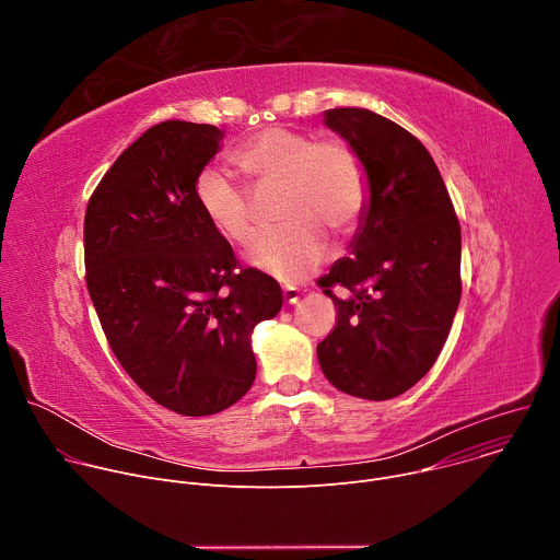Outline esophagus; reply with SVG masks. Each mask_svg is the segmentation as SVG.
I'll return each instance as SVG.
<instances>
[{
  "mask_svg": "<svg viewBox=\"0 0 560 560\" xmlns=\"http://www.w3.org/2000/svg\"><path fill=\"white\" fill-rule=\"evenodd\" d=\"M299 296H301L299 288H292V285H285V288H283V301H285L288 305L296 303V301H299Z\"/></svg>",
  "mask_w": 560,
  "mask_h": 560,
  "instance_id": "1",
  "label": "esophagus"
}]
</instances>
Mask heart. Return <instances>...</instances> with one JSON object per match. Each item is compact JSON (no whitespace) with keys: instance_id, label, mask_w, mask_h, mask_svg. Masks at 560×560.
Returning a JSON list of instances; mask_svg holds the SVG:
<instances>
[{"instance_id":"b5f03b06","label":"heart","mask_w":560,"mask_h":560,"mask_svg":"<svg viewBox=\"0 0 560 560\" xmlns=\"http://www.w3.org/2000/svg\"><path fill=\"white\" fill-rule=\"evenodd\" d=\"M232 162L257 197L279 190L277 219L283 225L259 234L246 259L281 281L310 277L330 253L326 234H352L365 212V168L357 150L341 139L272 126L238 145ZM195 201L230 244L244 246L255 234L253 197L225 171L203 168L195 179Z\"/></svg>"}]
</instances>
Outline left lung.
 <instances>
[{"instance_id":"left-lung-1","label":"left lung","mask_w":560,"mask_h":560,"mask_svg":"<svg viewBox=\"0 0 560 560\" xmlns=\"http://www.w3.org/2000/svg\"><path fill=\"white\" fill-rule=\"evenodd\" d=\"M326 126L361 156L370 199L350 257L318 279L337 326L316 357L337 389L385 401L445 346L460 301V225L434 159L406 128L365 108L326 110Z\"/></svg>"}]
</instances>
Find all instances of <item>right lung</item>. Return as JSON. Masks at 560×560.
I'll return each mask as SVG.
<instances>
[{
	"instance_id": "obj_1",
	"label": "right lung",
	"mask_w": 560,
	"mask_h": 560,
	"mask_svg": "<svg viewBox=\"0 0 560 560\" xmlns=\"http://www.w3.org/2000/svg\"><path fill=\"white\" fill-rule=\"evenodd\" d=\"M221 139L210 124L148 128L104 175L84 219L86 285L117 361L184 417L217 415L250 389V335L283 303L279 283L242 268L195 201Z\"/></svg>"
}]
</instances>
